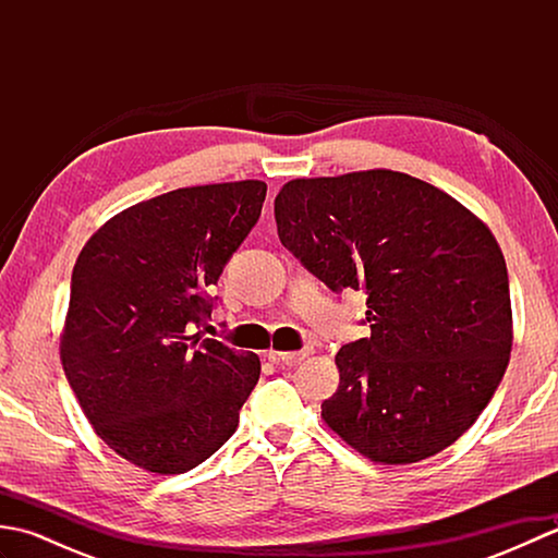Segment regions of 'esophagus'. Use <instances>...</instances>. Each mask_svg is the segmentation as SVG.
Returning <instances> with one entry per match:
<instances>
[{
	"instance_id": "34e87169",
	"label": "esophagus",
	"mask_w": 558,
	"mask_h": 558,
	"mask_svg": "<svg viewBox=\"0 0 558 558\" xmlns=\"http://www.w3.org/2000/svg\"><path fill=\"white\" fill-rule=\"evenodd\" d=\"M310 350H300V352H268V357L276 362V364H282V366H298L302 364L306 357H310Z\"/></svg>"
}]
</instances>
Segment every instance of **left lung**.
Here are the masks:
<instances>
[{
	"mask_svg": "<svg viewBox=\"0 0 558 558\" xmlns=\"http://www.w3.org/2000/svg\"><path fill=\"white\" fill-rule=\"evenodd\" d=\"M282 246L333 292L362 290L372 336L336 354L322 417L384 465L436 456L499 388L513 345L499 244L441 189L393 170L292 180L276 196Z\"/></svg>",
	"mask_w": 558,
	"mask_h": 558,
	"instance_id": "8db88e82",
	"label": "left lung"
}]
</instances>
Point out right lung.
Instances as JSON below:
<instances>
[{
    "label": "right lung",
    "mask_w": 558,
    "mask_h": 558,
    "mask_svg": "<svg viewBox=\"0 0 558 558\" xmlns=\"http://www.w3.org/2000/svg\"><path fill=\"white\" fill-rule=\"evenodd\" d=\"M264 198L258 180L174 189L117 213L76 258L66 381L102 441L148 472L180 475L216 453L258 381L254 352L196 328Z\"/></svg>",
    "instance_id": "1"
}]
</instances>
